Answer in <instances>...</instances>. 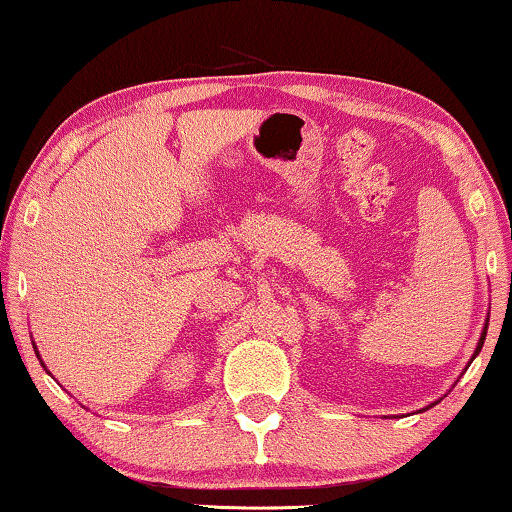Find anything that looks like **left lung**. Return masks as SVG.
<instances>
[{
    "mask_svg": "<svg viewBox=\"0 0 512 512\" xmlns=\"http://www.w3.org/2000/svg\"><path fill=\"white\" fill-rule=\"evenodd\" d=\"M487 327H489V315H487V318H485V327H482V334H480V341H478V345H475V350H473V357H471V362H473V359L475 357H478V352L482 350V343H485V336H487ZM469 362V364H471ZM438 401H441V399H438ZM438 401H434V403H429V406L427 408H424V410H429V408H434L436 406V403Z\"/></svg>",
    "mask_w": 512,
    "mask_h": 512,
    "instance_id": "left-lung-1",
    "label": "left lung"
}]
</instances>
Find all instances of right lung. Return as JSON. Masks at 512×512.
I'll return each instance as SVG.
<instances>
[{
  "mask_svg": "<svg viewBox=\"0 0 512 512\" xmlns=\"http://www.w3.org/2000/svg\"><path fill=\"white\" fill-rule=\"evenodd\" d=\"M32 345H34V352H37V357H39V362H41V355H39V350H37V343H34V341H32ZM41 366H43V369H46V364H43V362H41ZM46 371H48V369H46ZM48 373H50V371H48Z\"/></svg>",
  "mask_w": 512,
  "mask_h": 512,
  "instance_id": "obj_1",
  "label": "right lung"
}]
</instances>
